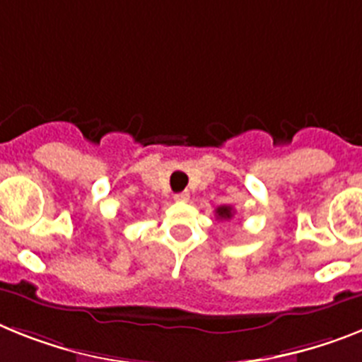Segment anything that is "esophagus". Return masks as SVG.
<instances>
[{"instance_id":"esophagus-1","label":"esophagus","mask_w":362,"mask_h":362,"mask_svg":"<svg viewBox=\"0 0 362 362\" xmlns=\"http://www.w3.org/2000/svg\"><path fill=\"white\" fill-rule=\"evenodd\" d=\"M175 200H176V202H187V200H189V193H187V191H182V193H176Z\"/></svg>"}]
</instances>
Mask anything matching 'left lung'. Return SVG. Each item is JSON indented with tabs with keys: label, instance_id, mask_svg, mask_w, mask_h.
Listing matches in <instances>:
<instances>
[{
	"label": "left lung",
	"instance_id": "1",
	"mask_svg": "<svg viewBox=\"0 0 362 362\" xmlns=\"http://www.w3.org/2000/svg\"><path fill=\"white\" fill-rule=\"evenodd\" d=\"M215 217L221 218V221H228V218L233 217V208L232 206H218L215 209Z\"/></svg>",
	"mask_w": 362,
	"mask_h": 362
}]
</instances>
